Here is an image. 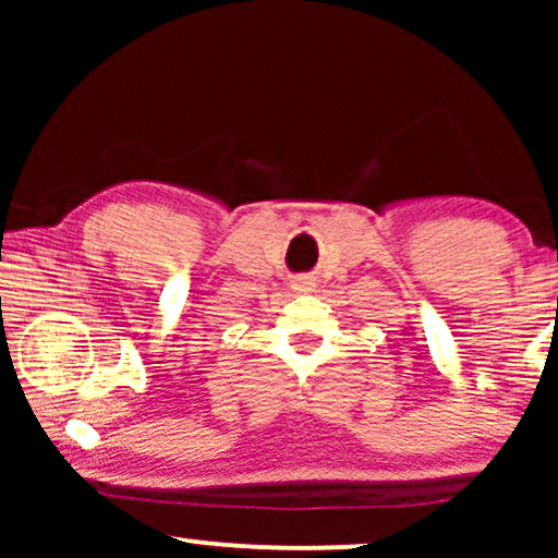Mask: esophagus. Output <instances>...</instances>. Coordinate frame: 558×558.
<instances>
[{
    "mask_svg": "<svg viewBox=\"0 0 558 558\" xmlns=\"http://www.w3.org/2000/svg\"><path fill=\"white\" fill-rule=\"evenodd\" d=\"M312 287H315V281H312V277H294L292 279L294 292H312Z\"/></svg>",
    "mask_w": 558,
    "mask_h": 558,
    "instance_id": "obj_1",
    "label": "esophagus"
}]
</instances>
